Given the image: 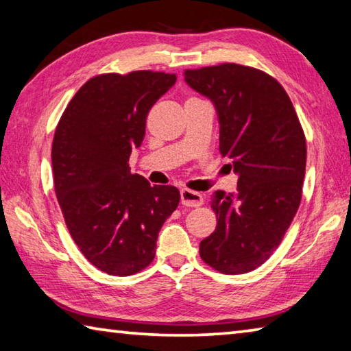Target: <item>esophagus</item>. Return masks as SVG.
Here are the masks:
<instances>
[{"mask_svg":"<svg viewBox=\"0 0 351 351\" xmlns=\"http://www.w3.org/2000/svg\"><path fill=\"white\" fill-rule=\"evenodd\" d=\"M181 202H182V206H186V207H199L204 202V197L201 193L195 192V190L182 189L181 190Z\"/></svg>","mask_w":351,"mask_h":351,"instance_id":"obj_1","label":"esophagus"}]
</instances>
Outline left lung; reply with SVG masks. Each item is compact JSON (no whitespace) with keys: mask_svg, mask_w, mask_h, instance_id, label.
<instances>
[{"mask_svg":"<svg viewBox=\"0 0 351 351\" xmlns=\"http://www.w3.org/2000/svg\"><path fill=\"white\" fill-rule=\"evenodd\" d=\"M184 80L213 103L219 152L238 175L237 195L213 193L218 226L201 241L199 254L226 275L252 271L281 244L298 212L304 130L284 87L258 69L226 62L186 70Z\"/></svg>","mask_w":351,"mask_h":351,"instance_id":"8db88e82","label":"left lung"}]
</instances>
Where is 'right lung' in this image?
Instances as JSON below:
<instances>
[{
    "mask_svg": "<svg viewBox=\"0 0 351 351\" xmlns=\"http://www.w3.org/2000/svg\"><path fill=\"white\" fill-rule=\"evenodd\" d=\"M175 73L136 70L93 76L75 93L52 144L55 192L66 226L88 263L129 276L155 258L158 233L180 204L173 186L130 173L145 119Z\"/></svg>",
    "mask_w": 351,
    "mask_h": 351,
    "instance_id": "obj_1",
    "label": "right lung"
}]
</instances>
